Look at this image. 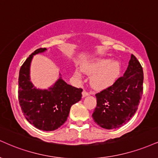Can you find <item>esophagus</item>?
Listing matches in <instances>:
<instances>
[{
    "instance_id": "esophagus-1",
    "label": "esophagus",
    "mask_w": 158,
    "mask_h": 158,
    "mask_svg": "<svg viewBox=\"0 0 158 158\" xmlns=\"http://www.w3.org/2000/svg\"><path fill=\"white\" fill-rule=\"evenodd\" d=\"M89 95V93L87 92V91L85 90H83L82 92V97H86V96H87Z\"/></svg>"
}]
</instances>
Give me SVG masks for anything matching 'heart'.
<instances>
[{
    "instance_id": "heart-1",
    "label": "heart",
    "mask_w": 158,
    "mask_h": 158,
    "mask_svg": "<svg viewBox=\"0 0 158 158\" xmlns=\"http://www.w3.org/2000/svg\"><path fill=\"white\" fill-rule=\"evenodd\" d=\"M83 72L91 76L90 85L96 90H104L116 81L121 73V64L108 58H96L87 61L77 68L75 76L81 78Z\"/></svg>"
}]
</instances>
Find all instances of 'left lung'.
Masks as SVG:
<instances>
[{"instance_id":"8db88e82","label":"left lung","mask_w":158,"mask_h":158,"mask_svg":"<svg viewBox=\"0 0 158 158\" xmlns=\"http://www.w3.org/2000/svg\"><path fill=\"white\" fill-rule=\"evenodd\" d=\"M143 82V68L132 54L123 77L96 94L97 104L92 115L95 122L107 130L118 128L128 122L138 110Z\"/></svg>"}]
</instances>
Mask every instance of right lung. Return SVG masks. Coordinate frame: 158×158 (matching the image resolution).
Instances as JSON below:
<instances>
[{"label":"right lung","mask_w":158,"mask_h":158,"mask_svg":"<svg viewBox=\"0 0 158 158\" xmlns=\"http://www.w3.org/2000/svg\"><path fill=\"white\" fill-rule=\"evenodd\" d=\"M38 48L23 64L19 72L18 98L25 118L38 130L54 131L67 120L71 106L81 100L82 89L68 85L61 77L48 89L37 88L31 81L30 66Z\"/></svg>","instance_id":"add662e5"}]
</instances>
